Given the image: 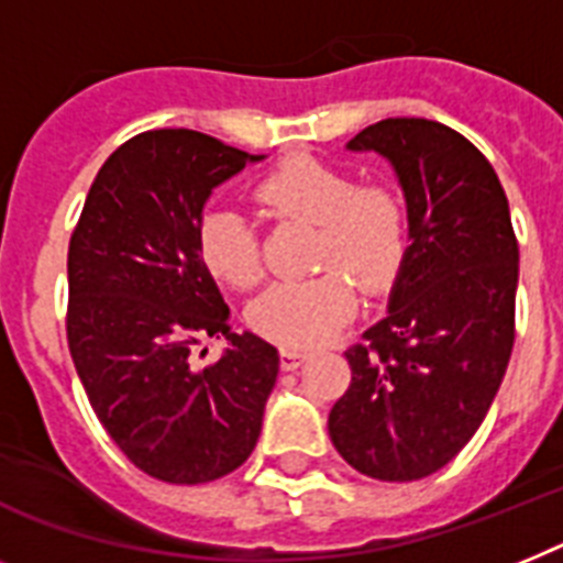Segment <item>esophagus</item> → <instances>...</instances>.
<instances>
[{
	"mask_svg": "<svg viewBox=\"0 0 563 563\" xmlns=\"http://www.w3.org/2000/svg\"><path fill=\"white\" fill-rule=\"evenodd\" d=\"M282 368L285 371H296L301 365V362L308 360V354L305 351H296V347H282Z\"/></svg>",
	"mask_w": 563,
	"mask_h": 563,
	"instance_id": "esophagus-1",
	"label": "esophagus"
}]
</instances>
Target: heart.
Segmentation results:
<instances>
[{
    "label": "heart",
    "instance_id": "b5f03b06",
    "mask_svg": "<svg viewBox=\"0 0 563 563\" xmlns=\"http://www.w3.org/2000/svg\"><path fill=\"white\" fill-rule=\"evenodd\" d=\"M255 198L276 218L316 227L313 264L305 282H278L250 305V324L285 347H313L354 316L356 292H383L394 285L408 250V209L388 184H356L342 166L292 155L267 172ZM201 262L232 287L262 278V247L250 221L235 209H209L198 224ZM343 273L339 274L338 271Z\"/></svg>",
    "mask_w": 563,
    "mask_h": 563
}]
</instances>
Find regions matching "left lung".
<instances>
[{"instance_id": "1", "label": "left lung", "mask_w": 563, "mask_h": 563, "mask_svg": "<svg viewBox=\"0 0 563 563\" xmlns=\"http://www.w3.org/2000/svg\"><path fill=\"white\" fill-rule=\"evenodd\" d=\"M391 164L408 209L388 313L345 351L328 417L336 452L374 481H420L481 429L515 342L518 241L492 164L454 129L388 118L347 141Z\"/></svg>"}]
</instances>
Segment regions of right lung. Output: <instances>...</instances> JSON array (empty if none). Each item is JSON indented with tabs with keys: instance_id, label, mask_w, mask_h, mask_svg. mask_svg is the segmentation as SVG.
<instances>
[{
	"instance_id": "1",
	"label": "right lung",
	"mask_w": 563,
	"mask_h": 563,
	"mask_svg": "<svg viewBox=\"0 0 563 563\" xmlns=\"http://www.w3.org/2000/svg\"><path fill=\"white\" fill-rule=\"evenodd\" d=\"M267 155L192 132H143L88 189L68 247V347L109 438L134 466L195 486L253 454L278 351L230 331V308L201 262L212 189ZM203 335L231 342L216 366L188 356Z\"/></svg>"
}]
</instances>
